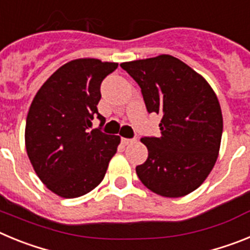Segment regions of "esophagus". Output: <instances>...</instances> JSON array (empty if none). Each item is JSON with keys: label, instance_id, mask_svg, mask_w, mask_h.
<instances>
[{"label": "esophagus", "instance_id": "esophagus-1", "mask_svg": "<svg viewBox=\"0 0 250 250\" xmlns=\"http://www.w3.org/2000/svg\"><path fill=\"white\" fill-rule=\"evenodd\" d=\"M134 139H126V138H121V143H123L124 145H129L131 144V143H134Z\"/></svg>", "mask_w": 250, "mask_h": 250}]
</instances>
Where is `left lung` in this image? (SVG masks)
<instances>
[{
  "label": "left lung",
  "instance_id": "8db88e82",
  "mask_svg": "<svg viewBox=\"0 0 250 250\" xmlns=\"http://www.w3.org/2000/svg\"><path fill=\"white\" fill-rule=\"evenodd\" d=\"M138 83L147 112L161 115V135L144 136L149 155L136 167L154 193L180 198L203 184L215 164L223 116L215 92L191 67L170 55L121 63Z\"/></svg>",
  "mask_w": 250,
  "mask_h": 250
}]
</instances>
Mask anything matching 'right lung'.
<instances>
[{"label":"right lung","instance_id":"right-lung-1","mask_svg":"<svg viewBox=\"0 0 250 250\" xmlns=\"http://www.w3.org/2000/svg\"><path fill=\"white\" fill-rule=\"evenodd\" d=\"M116 62L77 59L62 65L37 91L26 119L27 155L37 176L62 198L85 195L103 182L120 136L90 130L98 118L103 80Z\"/></svg>","mask_w":250,"mask_h":250}]
</instances>
